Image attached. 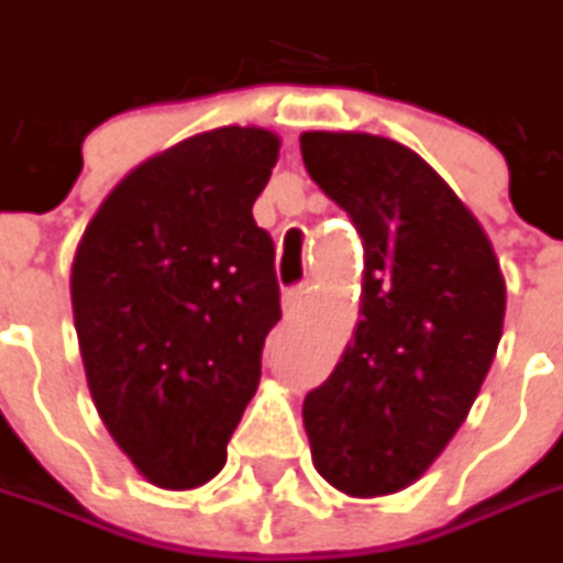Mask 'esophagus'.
Here are the masks:
<instances>
[{"mask_svg": "<svg viewBox=\"0 0 563 563\" xmlns=\"http://www.w3.org/2000/svg\"><path fill=\"white\" fill-rule=\"evenodd\" d=\"M307 297H310V288H307V285H297L291 291H285V316L294 319V316L300 313V307L307 303Z\"/></svg>", "mask_w": 563, "mask_h": 563, "instance_id": "1", "label": "esophagus"}]
</instances>
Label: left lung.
Returning a JSON list of instances; mask_svg holds the SVG:
<instances>
[{"label":"left lung","instance_id":"left-lung-1","mask_svg":"<svg viewBox=\"0 0 563 563\" xmlns=\"http://www.w3.org/2000/svg\"><path fill=\"white\" fill-rule=\"evenodd\" d=\"M303 165L363 238L354 341L303 400L319 476L351 498L417 483L466 420L505 325L479 219L404 143L303 131Z\"/></svg>","mask_w":563,"mask_h":563}]
</instances>
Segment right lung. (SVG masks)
<instances>
[{
    "label": "right lung",
    "instance_id": "obj_1",
    "mask_svg": "<svg viewBox=\"0 0 563 563\" xmlns=\"http://www.w3.org/2000/svg\"><path fill=\"white\" fill-rule=\"evenodd\" d=\"M278 134L228 124L128 172L99 203L71 263L87 388L146 483H209L260 385L282 319L275 247L253 203Z\"/></svg>",
    "mask_w": 563,
    "mask_h": 563
}]
</instances>
